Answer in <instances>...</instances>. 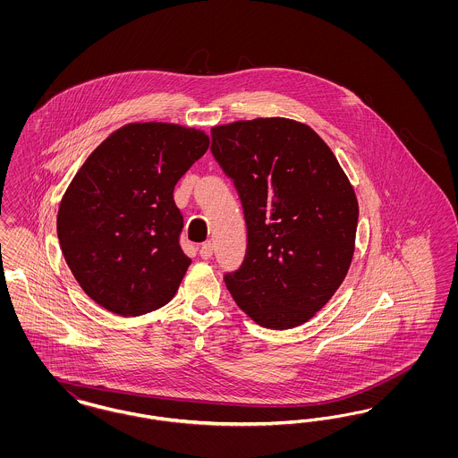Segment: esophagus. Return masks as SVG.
<instances>
[{"label": "esophagus", "mask_w": 458, "mask_h": 458, "mask_svg": "<svg viewBox=\"0 0 458 458\" xmlns=\"http://www.w3.org/2000/svg\"><path fill=\"white\" fill-rule=\"evenodd\" d=\"M199 256L202 259H209L213 256V243L211 242H206L200 245V250H199Z\"/></svg>", "instance_id": "1"}]
</instances>
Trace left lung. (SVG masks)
Listing matches in <instances>:
<instances>
[{"label":"left lung","instance_id":"1","mask_svg":"<svg viewBox=\"0 0 458 458\" xmlns=\"http://www.w3.org/2000/svg\"><path fill=\"white\" fill-rule=\"evenodd\" d=\"M211 153L239 194L247 250L225 284L258 325L309 321L349 271L359 204L325 140L286 118L211 129Z\"/></svg>","mask_w":458,"mask_h":458}]
</instances>
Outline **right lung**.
<instances>
[{"label": "right lung", "instance_id": "obj_1", "mask_svg": "<svg viewBox=\"0 0 458 458\" xmlns=\"http://www.w3.org/2000/svg\"><path fill=\"white\" fill-rule=\"evenodd\" d=\"M209 137L174 123H131L89 156L62 199L66 264L96 304L140 316L174 299L191 259L174 189Z\"/></svg>", "mask_w": 458, "mask_h": 458}]
</instances>
